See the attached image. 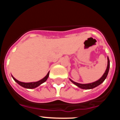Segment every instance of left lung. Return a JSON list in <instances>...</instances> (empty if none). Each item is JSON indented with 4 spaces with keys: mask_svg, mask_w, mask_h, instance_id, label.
<instances>
[{
    "mask_svg": "<svg viewBox=\"0 0 120 120\" xmlns=\"http://www.w3.org/2000/svg\"><path fill=\"white\" fill-rule=\"evenodd\" d=\"M109 67H110V61L109 58L108 57V65H107L106 70L105 72L103 74L102 76L101 77L100 79H98V80L96 82H94L93 83H86V84H82V83H77V82H75L73 80H72L71 79H70V80L71 82L72 83H73L75 85H76L77 86L79 87L81 89H83V90H90V89H93L96 88V86H98L99 85L101 84V83H103L104 82V80H105L107 76H108V72H109Z\"/></svg>",
    "mask_w": 120,
    "mask_h": 120,
    "instance_id": "obj_1",
    "label": "left lung"
}]
</instances>
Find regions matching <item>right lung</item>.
<instances>
[{
  "mask_svg": "<svg viewBox=\"0 0 120 120\" xmlns=\"http://www.w3.org/2000/svg\"><path fill=\"white\" fill-rule=\"evenodd\" d=\"M49 75V73L47 74V75H46V76H45L43 79H41V80L37 82H29V83H25V82H22L19 81V80H17L15 78H14L12 75H11V76H12L14 80L18 84L20 85V86H22V87L25 88H27V89H33V88H35L38 87V86H40V85L42 84V83H44V82H45L47 80V79H48Z\"/></svg>",
  "mask_w": 120,
  "mask_h": 120,
  "instance_id": "add662e5",
  "label": "right lung"
}]
</instances>
